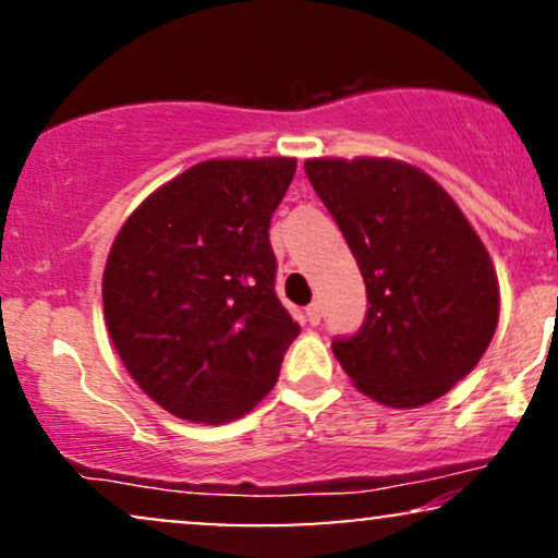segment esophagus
<instances>
[{"mask_svg":"<svg viewBox=\"0 0 558 558\" xmlns=\"http://www.w3.org/2000/svg\"><path fill=\"white\" fill-rule=\"evenodd\" d=\"M306 319H310V325H319V319H323V306H319L317 301H312V304L306 306Z\"/></svg>","mask_w":558,"mask_h":558,"instance_id":"1","label":"esophagus"}]
</instances>
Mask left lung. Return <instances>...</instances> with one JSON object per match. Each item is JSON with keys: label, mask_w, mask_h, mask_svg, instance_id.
<instances>
[{"label": "left lung", "mask_w": 558, "mask_h": 558, "mask_svg": "<svg viewBox=\"0 0 558 558\" xmlns=\"http://www.w3.org/2000/svg\"><path fill=\"white\" fill-rule=\"evenodd\" d=\"M367 288L360 332L332 354L369 399L417 409L475 369L498 325L488 248L427 172L399 159H306Z\"/></svg>", "instance_id": "left-lung-1"}]
</instances>
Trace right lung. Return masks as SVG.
<instances>
[{"instance_id":"1","label":"right lung","mask_w":558,"mask_h":558,"mask_svg":"<svg viewBox=\"0 0 558 558\" xmlns=\"http://www.w3.org/2000/svg\"><path fill=\"white\" fill-rule=\"evenodd\" d=\"M296 159H209L146 196L107 257L110 338L138 388L181 420L222 425L278 383L299 336L275 293L270 220Z\"/></svg>"}]
</instances>
